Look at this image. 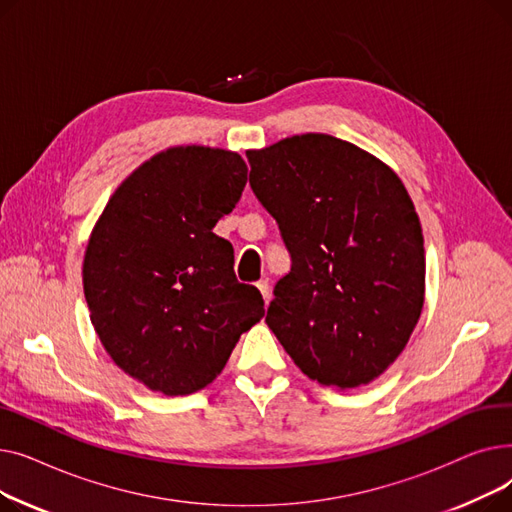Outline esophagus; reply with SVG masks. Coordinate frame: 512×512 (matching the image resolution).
<instances>
[{
    "label": "esophagus",
    "instance_id": "esophagus-1",
    "mask_svg": "<svg viewBox=\"0 0 512 512\" xmlns=\"http://www.w3.org/2000/svg\"><path fill=\"white\" fill-rule=\"evenodd\" d=\"M257 288H259V292L263 294V301H265V303H270V299H272V288H270V278H261V280L257 282Z\"/></svg>",
    "mask_w": 512,
    "mask_h": 512
}]
</instances>
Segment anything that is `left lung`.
I'll return each mask as SVG.
<instances>
[{
	"label": "left lung",
	"instance_id": "obj_1",
	"mask_svg": "<svg viewBox=\"0 0 512 512\" xmlns=\"http://www.w3.org/2000/svg\"><path fill=\"white\" fill-rule=\"evenodd\" d=\"M247 157L249 184L292 261L267 326L309 380L369 384L402 353L423 309V234L405 184L330 134H297Z\"/></svg>",
	"mask_w": 512,
	"mask_h": 512
}]
</instances>
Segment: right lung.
Segmentation results:
<instances>
[{"label": "right lung", "mask_w": 512, "mask_h": 512, "mask_svg": "<svg viewBox=\"0 0 512 512\" xmlns=\"http://www.w3.org/2000/svg\"><path fill=\"white\" fill-rule=\"evenodd\" d=\"M245 184L238 153L174 147L134 170L93 228L83 284L95 332L155 392L211 384L265 313L261 292L236 280L232 245L211 232Z\"/></svg>", "instance_id": "obj_1"}]
</instances>
